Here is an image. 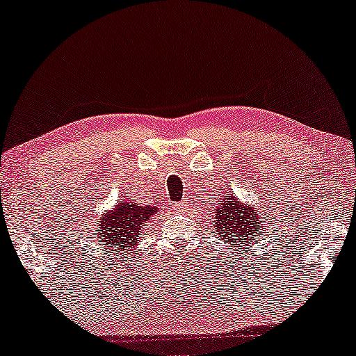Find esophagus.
Returning a JSON list of instances; mask_svg holds the SVG:
<instances>
[{
	"instance_id": "obj_1",
	"label": "esophagus",
	"mask_w": 356,
	"mask_h": 356,
	"mask_svg": "<svg viewBox=\"0 0 356 356\" xmlns=\"http://www.w3.org/2000/svg\"><path fill=\"white\" fill-rule=\"evenodd\" d=\"M185 207H187V204H185V202H177V204H174V211L182 212Z\"/></svg>"
}]
</instances>
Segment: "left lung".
I'll return each instance as SVG.
<instances>
[{
  "mask_svg": "<svg viewBox=\"0 0 356 356\" xmlns=\"http://www.w3.org/2000/svg\"><path fill=\"white\" fill-rule=\"evenodd\" d=\"M255 217L252 207L241 206L239 200L228 196L220 201L216 209V229L231 244L239 245V242L250 239L252 234H258L259 220Z\"/></svg>",
  "mask_w": 356,
  "mask_h": 356,
  "instance_id": "obj_1",
  "label": "left lung"
}]
</instances>
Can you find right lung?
Returning a JSON list of instances; mask_svg holds the SVG:
<instances>
[{"label":"right lung","mask_w":356,"mask_h":356,"mask_svg":"<svg viewBox=\"0 0 356 356\" xmlns=\"http://www.w3.org/2000/svg\"><path fill=\"white\" fill-rule=\"evenodd\" d=\"M156 213V207L140 206L138 202H120L114 211L101 218L95 228L99 244L112 252H123V255L136 245L140 228ZM111 253V252H109Z\"/></svg>","instance_id":"right-lung-1"}]
</instances>
